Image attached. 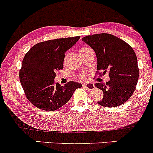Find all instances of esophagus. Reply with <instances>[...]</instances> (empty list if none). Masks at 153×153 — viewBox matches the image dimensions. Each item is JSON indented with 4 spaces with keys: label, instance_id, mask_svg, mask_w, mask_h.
<instances>
[{
    "label": "esophagus",
    "instance_id": "34e87169",
    "mask_svg": "<svg viewBox=\"0 0 153 153\" xmlns=\"http://www.w3.org/2000/svg\"><path fill=\"white\" fill-rule=\"evenodd\" d=\"M83 88H86L88 90H92L94 88V85L92 84V83H88V84H83Z\"/></svg>",
    "mask_w": 153,
    "mask_h": 153
}]
</instances>
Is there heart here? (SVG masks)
<instances>
[{"mask_svg": "<svg viewBox=\"0 0 153 153\" xmlns=\"http://www.w3.org/2000/svg\"><path fill=\"white\" fill-rule=\"evenodd\" d=\"M84 48H82L81 49H80V50H82V49H84ZM85 78H86V76H85V75H82V76H81V79H83V80H85Z\"/></svg>", "mask_w": 153, "mask_h": 153, "instance_id": "obj_1", "label": "heart"}]
</instances>
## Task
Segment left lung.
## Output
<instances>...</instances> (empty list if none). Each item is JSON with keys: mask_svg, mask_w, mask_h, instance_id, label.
<instances>
[{"mask_svg": "<svg viewBox=\"0 0 153 153\" xmlns=\"http://www.w3.org/2000/svg\"><path fill=\"white\" fill-rule=\"evenodd\" d=\"M82 41L93 48L97 58V70L109 71L110 80L95 86L104 93L102 106L115 107L123 105L131 97L139 79L137 58L134 49L120 38L100 33L85 36Z\"/></svg>", "mask_w": 153, "mask_h": 153, "instance_id": "8db88e82", "label": "left lung"}]
</instances>
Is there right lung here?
Here are the masks:
<instances>
[{"label":"right lung","mask_w":153,"mask_h":153,"mask_svg":"<svg viewBox=\"0 0 153 153\" xmlns=\"http://www.w3.org/2000/svg\"><path fill=\"white\" fill-rule=\"evenodd\" d=\"M79 39L76 36L41 42L25 54L19 80L27 98L34 106L47 111L57 110L82 86L75 81L60 86L54 81L56 72L63 69L65 52Z\"/></svg>","instance_id":"obj_1"}]
</instances>
